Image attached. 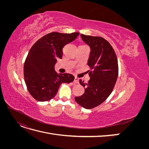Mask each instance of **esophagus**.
Listing matches in <instances>:
<instances>
[{"mask_svg": "<svg viewBox=\"0 0 149 149\" xmlns=\"http://www.w3.org/2000/svg\"><path fill=\"white\" fill-rule=\"evenodd\" d=\"M74 82L75 83H76V84H78V83H79V79H78V78L75 77V78H74Z\"/></svg>", "mask_w": 149, "mask_h": 149, "instance_id": "34e87169", "label": "esophagus"}]
</instances>
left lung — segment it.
Segmentation results:
<instances>
[{"label":"left lung","mask_w":149,"mask_h":149,"mask_svg":"<svg viewBox=\"0 0 149 149\" xmlns=\"http://www.w3.org/2000/svg\"><path fill=\"white\" fill-rule=\"evenodd\" d=\"M81 37L91 49L88 61L90 79L87 83L79 79L85 91L75 97V101L89 109L100 105L112 93L118 76V63L113 48L106 40L83 34Z\"/></svg>","instance_id":"1"}]
</instances>
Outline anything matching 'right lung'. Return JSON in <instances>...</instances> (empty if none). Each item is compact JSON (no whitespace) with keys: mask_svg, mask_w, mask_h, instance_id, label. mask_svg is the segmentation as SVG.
<instances>
[{"mask_svg":"<svg viewBox=\"0 0 149 149\" xmlns=\"http://www.w3.org/2000/svg\"><path fill=\"white\" fill-rule=\"evenodd\" d=\"M79 34L49 33L30 48L24 66V79L29 92L36 100H50L55 96L61 84L73 81V75L58 74L55 65L58 58H62L63 48L74 41Z\"/></svg>","mask_w":149,"mask_h":149,"instance_id":"right-lung-1","label":"right lung"}]
</instances>
